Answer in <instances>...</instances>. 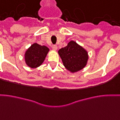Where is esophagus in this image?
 <instances>
[{
    "mask_svg": "<svg viewBox=\"0 0 120 120\" xmlns=\"http://www.w3.org/2000/svg\"><path fill=\"white\" fill-rule=\"evenodd\" d=\"M52 48H53V50H55V51H56V50L58 49V46H56V45H53Z\"/></svg>",
    "mask_w": 120,
    "mask_h": 120,
    "instance_id": "obj_1",
    "label": "esophagus"
}]
</instances>
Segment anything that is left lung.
<instances>
[{
    "instance_id": "left-lung-1",
    "label": "left lung",
    "mask_w": 120,
    "mask_h": 120,
    "mask_svg": "<svg viewBox=\"0 0 120 120\" xmlns=\"http://www.w3.org/2000/svg\"><path fill=\"white\" fill-rule=\"evenodd\" d=\"M58 53L64 67L71 73L84 69L89 58L88 51L74 41H71L66 46L60 49Z\"/></svg>"
}]
</instances>
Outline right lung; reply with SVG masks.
<instances>
[{"label":"right lung","instance_id":"obj_1","mask_svg":"<svg viewBox=\"0 0 120 120\" xmlns=\"http://www.w3.org/2000/svg\"><path fill=\"white\" fill-rule=\"evenodd\" d=\"M49 49L35 42L29 47L24 55L25 62L30 68H37L41 65L48 53Z\"/></svg>","mask_w":120,"mask_h":120}]
</instances>
